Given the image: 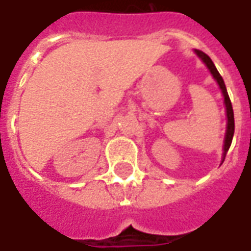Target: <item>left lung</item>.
<instances>
[{
	"mask_svg": "<svg viewBox=\"0 0 251 251\" xmlns=\"http://www.w3.org/2000/svg\"><path fill=\"white\" fill-rule=\"evenodd\" d=\"M195 53L202 59L206 67L209 68V71L211 73L213 78L217 81L219 83L220 89L223 92V96H224V103H226V139H224V152H223V162L226 159V155L228 152V150L231 147V143H232L233 132H235V121H233V110H232V104H231V100H229V96H228V92H226V83L223 81V76L220 75V73L217 71V68L214 66V63L211 61V59L206 53H203L202 50H198L195 49Z\"/></svg>",
	"mask_w": 251,
	"mask_h": 251,
	"instance_id": "obj_1",
	"label": "left lung"
}]
</instances>
